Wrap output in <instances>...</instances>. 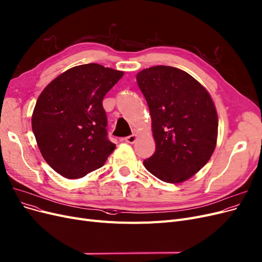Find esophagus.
<instances>
[{"label": "esophagus", "instance_id": "obj_1", "mask_svg": "<svg viewBox=\"0 0 262 262\" xmlns=\"http://www.w3.org/2000/svg\"><path fill=\"white\" fill-rule=\"evenodd\" d=\"M138 139V135L137 134H132V135H129V137H127L124 139V141L129 143V144H133L135 141H137Z\"/></svg>", "mask_w": 262, "mask_h": 262}]
</instances>
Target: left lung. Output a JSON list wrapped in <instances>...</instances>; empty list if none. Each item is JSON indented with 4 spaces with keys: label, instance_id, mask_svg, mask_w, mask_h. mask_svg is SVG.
<instances>
[{
    "label": "left lung",
    "instance_id": "left-lung-1",
    "mask_svg": "<svg viewBox=\"0 0 262 262\" xmlns=\"http://www.w3.org/2000/svg\"><path fill=\"white\" fill-rule=\"evenodd\" d=\"M147 102L154 155L143 164L167 183H181L209 161L217 145L218 115L208 91L185 71L154 66L137 75Z\"/></svg>",
    "mask_w": 262,
    "mask_h": 262
}]
</instances>
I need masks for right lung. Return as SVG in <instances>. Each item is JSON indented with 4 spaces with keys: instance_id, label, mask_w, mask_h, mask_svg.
Returning a JSON list of instances; mask_svg holds the SVG:
<instances>
[{
    "instance_id": "obj_1",
    "label": "right lung",
    "mask_w": 262,
    "mask_h": 262,
    "mask_svg": "<svg viewBox=\"0 0 262 262\" xmlns=\"http://www.w3.org/2000/svg\"><path fill=\"white\" fill-rule=\"evenodd\" d=\"M123 71L98 64L70 68L49 83L33 110L31 125L45 161L67 179L101 168L116 145L107 139L106 93Z\"/></svg>"
}]
</instances>
